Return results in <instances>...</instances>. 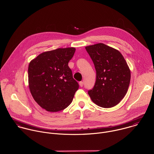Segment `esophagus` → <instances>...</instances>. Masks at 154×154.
<instances>
[{"label": "esophagus", "mask_w": 154, "mask_h": 154, "mask_svg": "<svg viewBox=\"0 0 154 154\" xmlns=\"http://www.w3.org/2000/svg\"><path fill=\"white\" fill-rule=\"evenodd\" d=\"M83 84H84V83H83L82 81H80V82H79V85H80L81 87L83 86Z\"/></svg>", "instance_id": "1"}]
</instances>
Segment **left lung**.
Returning a JSON list of instances; mask_svg holds the SVG:
<instances>
[{
    "label": "left lung",
    "instance_id": "1",
    "mask_svg": "<svg viewBox=\"0 0 154 154\" xmlns=\"http://www.w3.org/2000/svg\"><path fill=\"white\" fill-rule=\"evenodd\" d=\"M97 72L96 82L88 94L95 104L104 108L117 105L129 86L131 70L123 56L103 43L85 47Z\"/></svg>",
    "mask_w": 154,
    "mask_h": 154
}]
</instances>
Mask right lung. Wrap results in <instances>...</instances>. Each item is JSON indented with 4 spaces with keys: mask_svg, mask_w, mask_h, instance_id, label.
<instances>
[{
    "mask_svg": "<svg viewBox=\"0 0 154 154\" xmlns=\"http://www.w3.org/2000/svg\"><path fill=\"white\" fill-rule=\"evenodd\" d=\"M75 50L69 47L45 51L30 61L28 74L31 94L48 112L67 108L79 88L68 66Z\"/></svg>",
    "mask_w": 154,
    "mask_h": 154,
    "instance_id": "1",
    "label": "right lung"
}]
</instances>
